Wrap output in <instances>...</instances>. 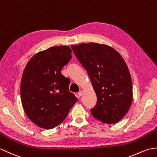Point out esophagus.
I'll use <instances>...</instances> for the list:
<instances>
[{"label": "esophagus", "instance_id": "esophagus-1", "mask_svg": "<svg viewBox=\"0 0 157 157\" xmlns=\"http://www.w3.org/2000/svg\"><path fill=\"white\" fill-rule=\"evenodd\" d=\"M82 95H83V91H79V92H78V96H79V97H81V96H82Z\"/></svg>", "mask_w": 157, "mask_h": 157}]
</instances>
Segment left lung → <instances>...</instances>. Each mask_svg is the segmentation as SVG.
<instances>
[{
    "mask_svg": "<svg viewBox=\"0 0 157 157\" xmlns=\"http://www.w3.org/2000/svg\"><path fill=\"white\" fill-rule=\"evenodd\" d=\"M85 68L97 96L90 110L100 122L115 124L126 115L132 101V84L128 66L112 47L96 43L71 45Z\"/></svg>",
    "mask_w": 157,
    "mask_h": 157,
    "instance_id": "obj_1",
    "label": "left lung"
}]
</instances>
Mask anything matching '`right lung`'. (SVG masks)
I'll return each instance as SVG.
<instances>
[{
    "label": "right lung",
    "mask_w": 157,
    "mask_h": 157,
    "mask_svg": "<svg viewBox=\"0 0 157 157\" xmlns=\"http://www.w3.org/2000/svg\"><path fill=\"white\" fill-rule=\"evenodd\" d=\"M68 46H56L35 54L25 67L21 98L25 114L44 129H52L66 118L77 98L69 91L70 79L61 70L71 59Z\"/></svg>",
    "instance_id": "obj_1"
}]
</instances>
